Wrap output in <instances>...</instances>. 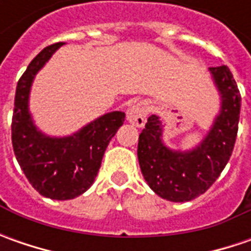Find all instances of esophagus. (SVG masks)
<instances>
[{"mask_svg": "<svg viewBox=\"0 0 251 251\" xmlns=\"http://www.w3.org/2000/svg\"><path fill=\"white\" fill-rule=\"evenodd\" d=\"M148 116V106L145 101H138L127 110V120L137 127H144Z\"/></svg>", "mask_w": 251, "mask_h": 251, "instance_id": "esophagus-1", "label": "esophagus"}]
</instances>
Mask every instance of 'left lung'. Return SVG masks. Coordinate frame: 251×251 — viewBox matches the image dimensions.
<instances>
[{
	"label": "left lung",
	"instance_id": "obj_1",
	"mask_svg": "<svg viewBox=\"0 0 251 251\" xmlns=\"http://www.w3.org/2000/svg\"><path fill=\"white\" fill-rule=\"evenodd\" d=\"M222 96V109L205 140L188 152L168 150L162 144V123L151 116L140 134L138 160L145 181L158 196L175 202L204 194L226 166L236 142L240 92L226 65L211 67Z\"/></svg>",
	"mask_w": 251,
	"mask_h": 251
}]
</instances>
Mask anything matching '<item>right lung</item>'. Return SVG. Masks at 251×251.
Here are the masks:
<instances>
[{
	"instance_id": "add662e5",
	"label": "right lung",
	"mask_w": 251,
	"mask_h": 251,
	"mask_svg": "<svg viewBox=\"0 0 251 251\" xmlns=\"http://www.w3.org/2000/svg\"><path fill=\"white\" fill-rule=\"evenodd\" d=\"M60 46L63 43L43 49L19 78L11 131L16 160L34 190L51 200H73L95 181L104 151L123 126L126 114L107 113L65 138H50L36 130L27 111L30 85Z\"/></svg>"
}]
</instances>
